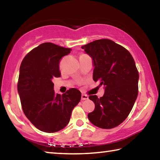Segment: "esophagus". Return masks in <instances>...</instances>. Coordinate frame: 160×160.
Returning a JSON list of instances; mask_svg holds the SVG:
<instances>
[{
    "instance_id": "34e87169",
    "label": "esophagus",
    "mask_w": 160,
    "mask_h": 160,
    "mask_svg": "<svg viewBox=\"0 0 160 160\" xmlns=\"http://www.w3.org/2000/svg\"><path fill=\"white\" fill-rule=\"evenodd\" d=\"M88 99H89V97L88 95H86V94H82V95H81V100H82V101H84V100H87Z\"/></svg>"
}]
</instances>
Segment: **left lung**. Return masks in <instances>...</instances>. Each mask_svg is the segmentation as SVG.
<instances>
[{
    "label": "left lung",
    "mask_w": 160,
    "mask_h": 160,
    "mask_svg": "<svg viewBox=\"0 0 160 160\" xmlns=\"http://www.w3.org/2000/svg\"><path fill=\"white\" fill-rule=\"evenodd\" d=\"M92 59L93 80L104 94L89 97L95 104L88 118L104 129L118 126L127 118L138 94L139 74L133 58L122 46L110 39H98L82 47Z\"/></svg>",
    "instance_id": "left-lung-1"
}]
</instances>
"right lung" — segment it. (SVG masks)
I'll return each mask as SVG.
<instances>
[{"label":"right lung","mask_w":160,"mask_h":160,"mask_svg":"<svg viewBox=\"0 0 160 160\" xmlns=\"http://www.w3.org/2000/svg\"><path fill=\"white\" fill-rule=\"evenodd\" d=\"M70 50L43 43L27 54L20 65L18 91L22 107L27 118L42 131L55 132L64 128L80 101L77 89L62 95L53 90V78L61 76L59 61Z\"/></svg>","instance_id":"obj_1"}]
</instances>
